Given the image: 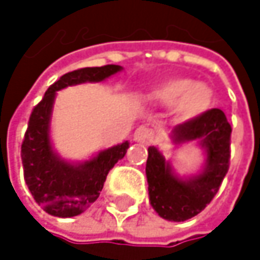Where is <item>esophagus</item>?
Listing matches in <instances>:
<instances>
[{"instance_id": "obj_1", "label": "esophagus", "mask_w": 260, "mask_h": 260, "mask_svg": "<svg viewBox=\"0 0 260 260\" xmlns=\"http://www.w3.org/2000/svg\"><path fill=\"white\" fill-rule=\"evenodd\" d=\"M155 137V132L147 126H138L134 132V140L138 143H150Z\"/></svg>"}]
</instances>
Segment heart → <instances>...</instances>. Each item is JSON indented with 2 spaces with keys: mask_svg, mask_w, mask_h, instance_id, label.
Segmentation results:
<instances>
[{
  "mask_svg": "<svg viewBox=\"0 0 260 260\" xmlns=\"http://www.w3.org/2000/svg\"><path fill=\"white\" fill-rule=\"evenodd\" d=\"M147 96L156 105L173 107L179 122H192L211 108L214 88L205 81L175 77L155 84Z\"/></svg>",
  "mask_w": 260,
  "mask_h": 260,
  "instance_id": "1",
  "label": "heart"
}]
</instances>
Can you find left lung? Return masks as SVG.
Here are the masks:
<instances>
[{"instance_id": "left-lung-1", "label": "left lung", "mask_w": 260, "mask_h": 260, "mask_svg": "<svg viewBox=\"0 0 260 260\" xmlns=\"http://www.w3.org/2000/svg\"><path fill=\"white\" fill-rule=\"evenodd\" d=\"M231 134L232 128L218 108L173 128L170 132L173 144L196 141L203 150L205 162L200 172L189 176L178 175L172 161L166 159L158 147L147 149L149 202L159 217L169 221H185L206 208L229 170Z\"/></svg>"}]
</instances>
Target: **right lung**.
<instances>
[{"label":"right lung","instance_id":"add662e5","mask_svg":"<svg viewBox=\"0 0 260 260\" xmlns=\"http://www.w3.org/2000/svg\"><path fill=\"white\" fill-rule=\"evenodd\" d=\"M122 69L117 64H107L69 72L46 90L31 113L21 149L24 178L37 205L54 217H75L96 202L108 172L129 147V141H123L99 150L85 161L64 159L51 141V119L57 91L69 85L105 81Z\"/></svg>","mask_w":260,"mask_h":260}]
</instances>
